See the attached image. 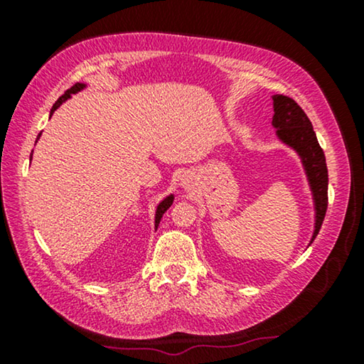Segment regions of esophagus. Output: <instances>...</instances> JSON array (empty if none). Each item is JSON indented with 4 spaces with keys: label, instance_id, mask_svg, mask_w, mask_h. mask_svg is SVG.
Masks as SVG:
<instances>
[{
    "label": "esophagus",
    "instance_id": "1",
    "mask_svg": "<svg viewBox=\"0 0 364 364\" xmlns=\"http://www.w3.org/2000/svg\"><path fill=\"white\" fill-rule=\"evenodd\" d=\"M182 186H186V187H188V181H182Z\"/></svg>",
    "mask_w": 364,
    "mask_h": 364
}]
</instances>
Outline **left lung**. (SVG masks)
Here are the masks:
<instances>
[{
	"instance_id": "8db88e82",
	"label": "left lung",
	"mask_w": 364,
	"mask_h": 364,
	"mask_svg": "<svg viewBox=\"0 0 364 364\" xmlns=\"http://www.w3.org/2000/svg\"><path fill=\"white\" fill-rule=\"evenodd\" d=\"M272 99L273 112H275L272 126L277 129L278 141L298 154L311 191L313 205H315V230L308 243L311 245L320 232L328 207V168L325 152L318 144L316 134L305 111L291 97L275 94Z\"/></svg>"
}]
</instances>
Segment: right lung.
<instances>
[{
	"mask_svg": "<svg viewBox=\"0 0 364 364\" xmlns=\"http://www.w3.org/2000/svg\"><path fill=\"white\" fill-rule=\"evenodd\" d=\"M84 87H86V84L77 82V84H74V86H73L71 89H68V91L64 92L63 96L59 97L56 102H54V106H53V109H51V116L54 114V111H56V109H58L59 106H61L63 102H66L68 99L73 96V94H76V92H79V91H82ZM39 136H41V134H39ZM39 136H38V139H39ZM31 159H33V152H31ZM172 202H173V193H171V196H167V197L164 198V200L157 205V208H156V230H157L159 223H161V218H162V215H164V213L167 212V208L172 205Z\"/></svg>",
	"mask_w": 364,
	"mask_h": 364,
	"instance_id": "obj_1",
	"label": "right lung"
}]
</instances>
